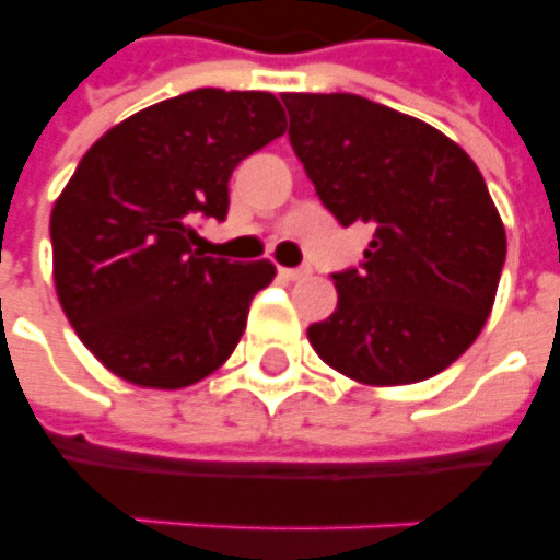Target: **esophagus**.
<instances>
[{
    "instance_id": "obj_1",
    "label": "esophagus",
    "mask_w": 560,
    "mask_h": 560,
    "mask_svg": "<svg viewBox=\"0 0 560 560\" xmlns=\"http://www.w3.org/2000/svg\"><path fill=\"white\" fill-rule=\"evenodd\" d=\"M280 273H283L287 280H304V277H311L307 268H280Z\"/></svg>"
}]
</instances>
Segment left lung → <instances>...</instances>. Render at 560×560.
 I'll return each mask as SVG.
<instances>
[{
    "instance_id": "8db88e82",
    "label": "left lung",
    "mask_w": 560,
    "mask_h": 560,
    "mask_svg": "<svg viewBox=\"0 0 560 560\" xmlns=\"http://www.w3.org/2000/svg\"><path fill=\"white\" fill-rule=\"evenodd\" d=\"M289 144L340 225L371 223L337 311L307 328L325 364L368 386L440 374L489 319L506 232L489 186L434 126L352 93H287Z\"/></svg>"
}]
</instances>
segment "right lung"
<instances>
[{"label": "right lung", "mask_w": 560, "mask_h": 560, "mask_svg": "<svg viewBox=\"0 0 560 560\" xmlns=\"http://www.w3.org/2000/svg\"><path fill=\"white\" fill-rule=\"evenodd\" d=\"M283 132L273 93L205 86L138 110L83 153L50 213L54 283L108 371L184 388L232 355L273 265L198 253L196 223L225 220L237 162Z\"/></svg>", "instance_id": "right-lung-1"}]
</instances>
